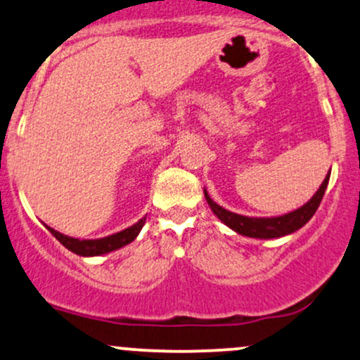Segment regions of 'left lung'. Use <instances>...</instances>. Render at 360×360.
I'll use <instances>...</instances> for the list:
<instances>
[{"label": "left lung", "instance_id": "1", "mask_svg": "<svg viewBox=\"0 0 360 360\" xmlns=\"http://www.w3.org/2000/svg\"><path fill=\"white\" fill-rule=\"evenodd\" d=\"M328 179H330V172L325 176L323 183H321L318 191L313 194L311 200L308 203H304L303 206H300L298 210H292L286 214H281V217H243V214L229 212L223 206L217 205L214 201L210 198L208 191L205 189V198L208 201L210 208L212 212L217 214L220 220L225 223L229 229H232L233 232L245 235V237H252V238H279L284 237V235H289L296 230H300L301 226L307 225V223L311 220V217L315 214L318 210V206L321 203V198H323L326 186H328Z\"/></svg>", "mask_w": 360, "mask_h": 360}]
</instances>
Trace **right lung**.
I'll use <instances>...</instances> for the list:
<instances>
[{
	"instance_id": "1",
	"label": "right lung",
	"mask_w": 360,
	"mask_h": 360,
	"mask_svg": "<svg viewBox=\"0 0 360 360\" xmlns=\"http://www.w3.org/2000/svg\"><path fill=\"white\" fill-rule=\"evenodd\" d=\"M146 220L147 217H143L140 218L137 223H134L131 226L122 230V232L108 235V237H103V238H94V240H79V238L68 237V235L51 229V226H47V230L62 243V245L65 247V249L74 252V254L82 255V257H94V255H103V254H108V252L118 250L122 249V247L128 245L130 242H134L135 238H137V235L140 233V230H142Z\"/></svg>"
}]
</instances>
